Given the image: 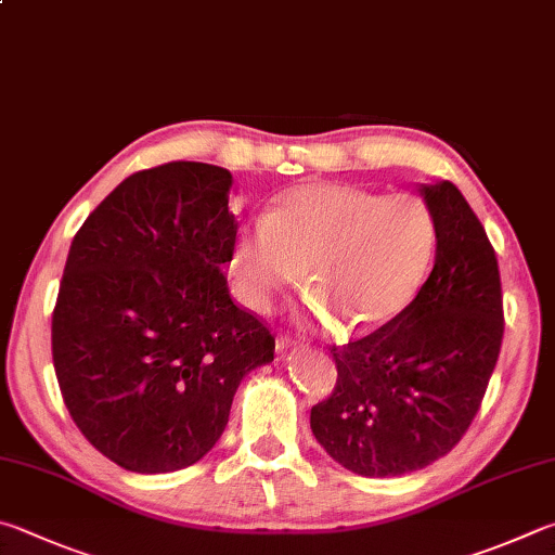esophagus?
Masks as SVG:
<instances>
[{
	"instance_id": "1",
	"label": "esophagus",
	"mask_w": 555,
	"mask_h": 555,
	"mask_svg": "<svg viewBox=\"0 0 555 555\" xmlns=\"http://www.w3.org/2000/svg\"><path fill=\"white\" fill-rule=\"evenodd\" d=\"M294 347H298V339L288 337V335H279L276 337V349L279 351H286V349H294Z\"/></svg>"
}]
</instances>
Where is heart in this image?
Instances as JSON below:
<instances>
[{
    "mask_svg": "<svg viewBox=\"0 0 555 555\" xmlns=\"http://www.w3.org/2000/svg\"><path fill=\"white\" fill-rule=\"evenodd\" d=\"M437 243V218L420 196L304 184L240 228L230 267L251 310H269L306 269L312 315L335 322L337 335L359 337L405 312Z\"/></svg>",
    "mask_w": 555,
    "mask_h": 555,
    "instance_id": "1",
    "label": "heart"
}]
</instances>
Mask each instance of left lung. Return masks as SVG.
Wrapping results in <instances>:
<instances>
[{
  "mask_svg": "<svg viewBox=\"0 0 555 555\" xmlns=\"http://www.w3.org/2000/svg\"><path fill=\"white\" fill-rule=\"evenodd\" d=\"M437 218L435 269L390 325L332 347L335 390L310 429L339 466L405 476L459 444L495 371L505 315L498 257L451 181L420 189Z\"/></svg>",
  "mask_w": 555,
  "mask_h": 555,
  "instance_id": "8db88e82",
  "label": "left lung"
}]
</instances>
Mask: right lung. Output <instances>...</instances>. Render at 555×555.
I'll return each mask as SVG.
<instances>
[{"label": "right lung", "instance_id": "1", "mask_svg": "<svg viewBox=\"0 0 555 555\" xmlns=\"http://www.w3.org/2000/svg\"><path fill=\"white\" fill-rule=\"evenodd\" d=\"M233 175L167 163L130 175L77 230L53 310L60 392L120 468L172 473L216 447L274 337L230 298Z\"/></svg>", "mask_w": 555, "mask_h": 555}]
</instances>
